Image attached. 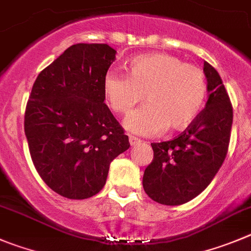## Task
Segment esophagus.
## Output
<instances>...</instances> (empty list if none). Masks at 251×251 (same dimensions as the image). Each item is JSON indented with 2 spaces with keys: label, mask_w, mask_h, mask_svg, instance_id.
<instances>
[{
  "label": "esophagus",
  "mask_w": 251,
  "mask_h": 251,
  "mask_svg": "<svg viewBox=\"0 0 251 251\" xmlns=\"http://www.w3.org/2000/svg\"><path fill=\"white\" fill-rule=\"evenodd\" d=\"M140 142H142V140L138 139V138L134 137V135H129V143H130V145H132V147H134V145L139 144Z\"/></svg>",
  "instance_id": "obj_1"
}]
</instances>
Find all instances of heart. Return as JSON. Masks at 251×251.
I'll list each match as a JSON object with an SVG mask.
<instances>
[{
  "mask_svg": "<svg viewBox=\"0 0 251 251\" xmlns=\"http://www.w3.org/2000/svg\"><path fill=\"white\" fill-rule=\"evenodd\" d=\"M103 91L111 108L122 114L129 113L144 97L148 103L127 117L126 127L135 134L154 135L166 127H188L203 107L208 85L200 66L155 52L133 58L128 76L108 71Z\"/></svg>",
  "mask_w": 251,
  "mask_h": 251,
  "instance_id": "obj_1",
  "label": "heart"
}]
</instances>
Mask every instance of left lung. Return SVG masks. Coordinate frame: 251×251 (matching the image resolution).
<instances>
[{
    "instance_id": "left-lung-1",
    "label": "left lung",
    "mask_w": 251,
    "mask_h": 251,
    "mask_svg": "<svg viewBox=\"0 0 251 251\" xmlns=\"http://www.w3.org/2000/svg\"><path fill=\"white\" fill-rule=\"evenodd\" d=\"M208 101L195 121L169 142L151 143L154 157L145 169L143 187L152 201L180 206L211 183L226 156L233 107L216 69L204 61Z\"/></svg>"
}]
</instances>
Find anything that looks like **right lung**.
<instances>
[{
  "mask_svg": "<svg viewBox=\"0 0 251 251\" xmlns=\"http://www.w3.org/2000/svg\"><path fill=\"white\" fill-rule=\"evenodd\" d=\"M114 60L107 44L71 45L32 87L25 113L30 157L42 180L66 199L99 193L112 160L130 147L104 103L103 80Z\"/></svg>",
  "mask_w": 251,
  "mask_h": 251,
  "instance_id": "obj_1",
  "label": "right lung"
}]
</instances>
